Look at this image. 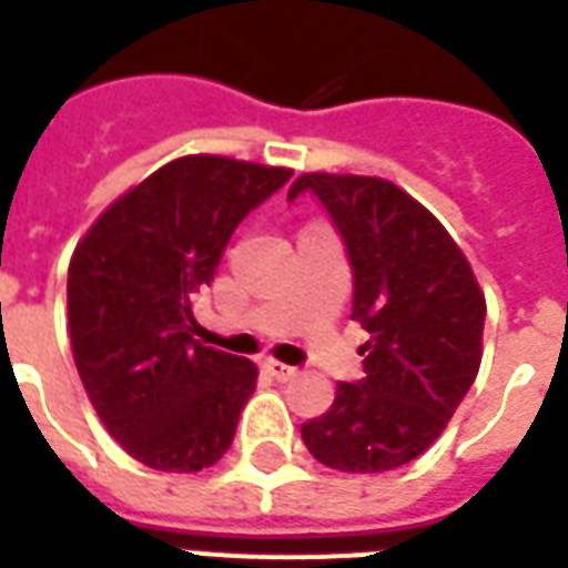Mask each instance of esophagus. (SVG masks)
I'll return each instance as SVG.
<instances>
[{"mask_svg": "<svg viewBox=\"0 0 568 568\" xmlns=\"http://www.w3.org/2000/svg\"><path fill=\"white\" fill-rule=\"evenodd\" d=\"M263 369H266L275 381L296 378V369H293V366H287V363H278V359H266V363H263Z\"/></svg>", "mask_w": 568, "mask_h": 568, "instance_id": "obj_1", "label": "esophagus"}]
</instances>
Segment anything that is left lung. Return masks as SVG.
<instances>
[{"instance_id":"1","label":"left lung","mask_w":568,"mask_h":568,"mask_svg":"<svg viewBox=\"0 0 568 568\" xmlns=\"http://www.w3.org/2000/svg\"><path fill=\"white\" fill-rule=\"evenodd\" d=\"M354 268V312L369 342L366 375L338 384L329 412L302 424L314 459L338 471H387L420 457L448 426L481 366L487 302L448 230L384 178L308 172Z\"/></svg>"}]
</instances>
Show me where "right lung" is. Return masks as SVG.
Here are the masks:
<instances>
[{
    "instance_id": "obj_1",
    "label": "right lung",
    "mask_w": 568,
    "mask_h": 568,
    "mask_svg": "<svg viewBox=\"0 0 568 568\" xmlns=\"http://www.w3.org/2000/svg\"><path fill=\"white\" fill-rule=\"evenodd\" d=\"M284 165L190 153L114 199L69 263V338L111 438L160 471L214 466L256 390L251 359L196 342L193 296Z\"/></svg>"
}]
</instances>
